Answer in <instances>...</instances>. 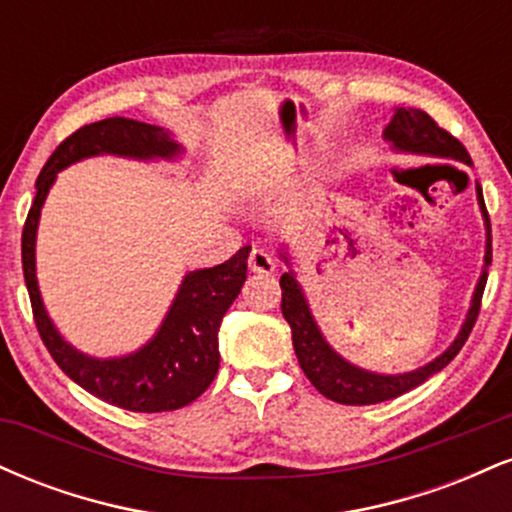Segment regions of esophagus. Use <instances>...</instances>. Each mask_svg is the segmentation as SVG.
Returning <instances> with one entry per match:
<instances>
[{"instance_id":"esophagus-1","label":"esophagus","mask_w":512,"mask_h":512,"mask_svg":"<svg viewBox=\"0 0 512 512\" xmlns=\"http://www.w3.org/2000/svg\"><path fill=\"white\" fill-rule=\"evenodd\" d=\"M248 267H250V272H257V274H272L274 272V260H272V255H269V252H264V250H260V248H255L250 252V257H248Z\"/></svg>"}]
</instances>
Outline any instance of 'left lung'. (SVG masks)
Here are the masks:
<instances>
[{
  "instance_id": "left-lung-1",
  "label": "left lung",
  "mask_w": 512,
  "mask_h": 512,
  "mask_svg": "<svg viewBox=\"0 0 512 512\" xmlns=\"http://www.w3.org/2000/svg\"><path fill=\"white\" fill-rule=\"evenodd\" d=\"M392 120L385 127L383 139L395 154H409V156H428V158H445V161H457L464 166L472 168V158H469L467 149L457 142L452 134L440 129L431 115L419 108H392ZM477 190V204L484 219V264H481V274L474 286L472 298H469L467 315H464L460 330H457L455 339L440 351L436 358L424 363V366L414 370H404V373H380V370H368L363 366H356L349 358L339 354L334 346L327 342L322 334L320 325H317L313 308H310L308 296H305L301 281H298L296 269H293L289 245L279 248V260L289 267V272L281 274V313H284L286 322L291 325L293 337V351H296L298 363H301L303 373L308 375L310 383L320 395L339 404H351V407H363V404H378L395 399L404 392L414 390L424 380L436 375L448 363L460 354V349L467 342L469 332H472L474 322H477L481 293H484L486 276H489L491 264V221L486 214L484 195H481V185H474Z\"/></svg>"
}]
</instances>
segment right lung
<instances>
[{"mask_svg": "<svg viewBox=\"0 0 512 512\" xmlns=\"http://www.w3.org/2000/svg\"><path fill=\"white\" fill-rule=\"evenodd\" d=\"M96 156H117L139 163H180L187 149L170 129L129 117H108L76 129L48 158L38 180L21 238L23 276L33 317L50 356L76 385L120 409L173 411L202 395L219 370V327L245 284L250 245L216 267L190 269L182 276L161 325L139 349L120 356H93L76 349L57 330L45 308L35 267L38 223L57 173Z\"/></svg>", "mask_w": 512, "mask_h": 512, "instance_id": "1", "label": "right lung"}]
</instances>
